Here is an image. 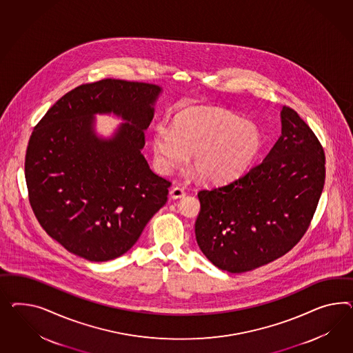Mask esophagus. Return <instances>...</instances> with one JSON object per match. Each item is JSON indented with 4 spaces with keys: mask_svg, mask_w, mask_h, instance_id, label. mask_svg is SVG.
Wrapping results in <instances>:
<instances>
[{
    "mask_svg": "<svg viewBox=\"0 0 353 353\" xmlns=\"http://www.w3.org/2000/svg\"><path fill=\"white\" fill-rule=\"evenodd\" d=\"M170 196H171L172 199H181L185 196V191L182 188H179V186H176V188H172L171 191H170Z\"/></svg>",
    "mask_w": 353,
    "mask_h": 353,
    "instance_id": "obj_1",
    "label": "esophagus"
}]
</instances>
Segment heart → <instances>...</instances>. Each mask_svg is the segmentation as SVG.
<instances>
[{
  "instance_id": "b5f03b06",
  "label": "heart",
  "mask_w": 353,
  "mask_h": 353,
  "mask_svg": "<svg viewBox=\"0 0 353 353\" xmlns=\"http://www.w3.org/2000/svg\"><path fill=\"white\" fill-rule=\"evenodd\" d=\"M154 161L162 172L191 163L210 183L240 177L256 162L263 146L257 124L219 108L196 106L158 124L152 137Z\"/></svg>"
}]
</instances>
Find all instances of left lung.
<instances>
[{
    "label": "left lung",
    "instance_id": "1",
    "mask_svg": "<svg viewBox=\"0 0 353 353\" xmlns=\"http://www.w3.org/2000/svg\"><path fill=\"white\" fill-rule=\"evenodd\" d=\"M263 162L235 181L198 192L195 236L216 267L240 274L284 256L305 235L324 189L325 155L293 109Z\"/></svg>",
    "mask_w": 353,
    "mask_h": 353
}]
</instances>
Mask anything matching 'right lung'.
Here are the masks:
<instances>
[{"mask_svg":"<svg viewBox=\"0 0 353 353\" xmlns=\"http://www.w3.org/2000/svg\"><path fill=\"white\" fill-rule=\"evenodd\" d=\"M162 87L103 79L57 100L34 127L26 154L29 201L41 226L68 252L105 262L134 247L167 201L171 182L150 170L145 136ZM124 122L112 137L95 115Z\"/></svg>","mask_w":353,"mask_h":353,"instance_id":"obj_1","label":"right lung"}]
</instances>
